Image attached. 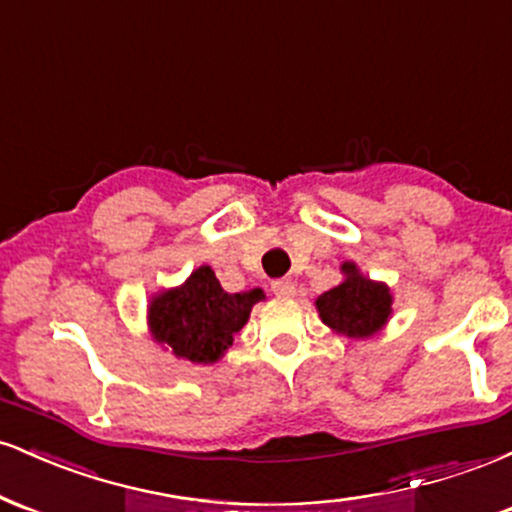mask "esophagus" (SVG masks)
Listing matches in <instances>:
<instances>
[{
	"label": "esophagus",
	"instance_id": "esophagus-1",
	"mask_svg": "<svg viewBox=\"0 0 512 512\" xmlns=\"http://www.w3.org/2000/svg\"><path fill=\"white\" fill-rule=\"evenodd\" d=\"M272 291L279 298H293L296 296V284L291 279H276L272 284Z\"/></svg>",
	"mask_w": 512,
	"mask_h": 512
}]
</instances>
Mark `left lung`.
I'll return each mask as SVG.
<instances>
[{
	"mask_svg": "<svg viewBox=\"0 0 512 512\" xmlns=\"http://www.w3.org/2000/svg\"><path fill=\"white\" fill-rule=\"evenodd\" d=\"M342 276L337 286L317 296L315 308L320 320L332 332L349 339H368L383 332L392 317V296L385 281L370 279L356 262H342Z\"/></svg>",
	"mask_w": 512,
	"mask_h": 512,
	"instance_id": "obj_1",
	"label": "left lung"
}]
</instances>
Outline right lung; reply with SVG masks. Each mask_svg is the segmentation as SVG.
Masks as SVG:
<instances>
[{"label": "right lung", "mask_w": 512, "mask_h": 512, "mask_svg": "<svg viewBox=\"0 0 512 512\" xmlns=\"http://www.w3.org/2000/svg\"><path fill=\"white\" fill-rule=\"evenodd\" d=\"M260 301L262 289L223 291L214 269L202 264L180 286L149 298L146 327L151 339L175 358L211 366L231 349L233 334L248 325L252 305Z\"/></svg>", "instance_id": "obj_1"}]
</instances>
